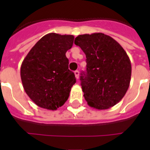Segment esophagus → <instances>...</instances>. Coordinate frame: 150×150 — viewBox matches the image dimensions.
<instances>
[{"label":"esophagus","mask_w":150,"mask_h":150,"mask_svg":"<svg viewBox=\"0 0 150 150\" xmlns=\"http://www.w3.org/2000/svg\"><path fill=\"white\" fill-rule=\"evenodd\" d=\"M75 78L79 79V71H75Z\"/></svg>","instance_id":"esophagus-1"}]
</instances>
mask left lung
I'll use <instances>...</instances> for the list:
<instances>
[{
	"label": "left lung",
	"instance_id": "obj_1",
	"mask_svg": "<svg viewBox=\"0 0 150 150\" xmlns=\"http://www.w3.org/2000/svg\"><path fill=\"white\" fill-rule=\"evenodd\" d=\"M75 45L86 57V71L80 80L87 103L97 110L109 109L123 98L131 81L130 59L123 47L101 33L78 36Z\"/></svg>",
	"mask_w": 150,
	"mask_h": 150
}]
</instances>
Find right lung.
<instances>
[{
  "mask_svg": "<svg viewBox=\"0 0 150 150\" xmlns=\"http://www.w3.org/2000/svg\"><path fill=\"white\" fill-rule=\"evenodd\" d=\"M72 35L43 36L25 57L21 79L29 97L40 107L55 110L63 106L75 82L65 54L74 42Z\"/></svg>",
  "mask_w": 150,
  "mask_h": 150,
  "instance_id": "1",
  "label": "right lung"
}]
</instances>
